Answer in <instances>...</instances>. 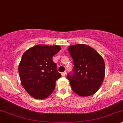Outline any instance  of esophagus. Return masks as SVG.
<instances>
[{
    "label": "esophagus",
    "instance_id": "esophagus-1",
    "mask_svg": "<svg viewBox=\"0 0 123 123\" xmlns=\"http://www.w3.org/2000/svg\"><path fill=\"white\" fill-rule=\"evenodd\" d=\"M66 71H65V72H63V73H62L61 74V75H62V76H65V75H66Z\"/></svg>",
    "mask_w": 123,
    "mask_h": 123
}]
</instances>
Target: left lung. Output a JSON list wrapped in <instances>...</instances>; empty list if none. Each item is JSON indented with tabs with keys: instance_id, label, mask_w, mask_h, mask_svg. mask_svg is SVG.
Wrapping results in <instances>:
<instances>
[{
	"instance_id": "8db88e82",
	"label": "left lung",
	"mask_w": 123,
	"mask_h": 123,
	"mask_svg": "<svg viewBox=\"0 0 123 123\" xmlns=\"http://www.w3.org/2000/svg\"><path fill=\"white\" fill-rule=\"evenodd\" d=\"M73 73L68 74L73 91L81 97L91 96L99 89L105 75L104 59L94 49L86 44L70 45Z\"/></svg>"
}]
</instances>
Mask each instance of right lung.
Returning <instances> with one entry per match:
<instances>
[{"label":"right lung","instance_id":"obj_1","mask_svg":"<svg viewBox=\"0 0 123 123\" xmlns=\"http://www.w3.org/2000/svg\"><path fill=\"white\" fill-rule=\"evenodd\" d=\"M59 45L39 44L23 54L18 73L23 87L32 97L45 99L53 92L55 81L61 76L52 60L60 52Z\"/></svg>","mask_w":123,"mask_h":123}]
</instances>
